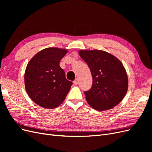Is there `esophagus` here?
<instances>
[{
    "label": "esophagus",
    "mask_w": 152,
    "mask_h": 152,
    "mask_svg": "<svg viewBox=\"0 0 152 152\" xmlns=\"http://www.w3.org/2000/svg\"><path fill=\"white\" fill-rule=\"evenodd\" d=\"M73 84H74L75 85H77L78 84H79V79H76L74 81H73Z\"/></svg>",
    "instance_id": "obj_1"
}]
</instances>
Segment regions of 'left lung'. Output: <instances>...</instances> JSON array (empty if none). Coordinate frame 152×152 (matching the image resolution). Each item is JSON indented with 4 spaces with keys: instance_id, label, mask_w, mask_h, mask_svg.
<instances>
[{
    "instance_id": "1",
    "label": "left lung",
    "mask_w": 152,
    "mask_h": 152,
    "mask_svg": "<svg viewBox=\"0 0 152 152\" xmlns=\"http://www.w3.org/2000/svg\"><path fill=\"white\" fill-rule=\"evenodd\" d=\"M80 56L87 64L93 77L91 88L85 91L91 107L104 111L115 107L128 89L125 68L118 58L101 50H80Z\"/></svg>"
}]
</instances>
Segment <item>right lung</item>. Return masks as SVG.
Returning a JSON list of instances; mask_svg holds the SVG:
<instances>
[{
	"label": "right lung",
	"mask_w": 152,
	"mask_h": 152,
	"mask_svg": "<svg viewBox=\"0 0 152 152\" xmlns=\"http://www.w3.org/2000/svg\"><path fill=\"white\" fill-rule=\"evenodd\" d=\"M68 50L48 48L37 53L28 62L25 73L26 93L36 104L53 109L61 104L73 84L65 77L59 62Z\"/></svg>",
	"instance_id": "add662e5"
}]
</instances>
